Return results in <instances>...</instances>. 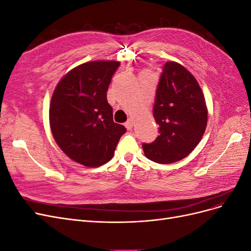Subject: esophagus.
<instances>
[{
    "instance_id": "obj_1",
    "label": "esophagus",
    "mask_w": 251,
    "mask_h": 251,
    "mask_svg": "<svg viewBox=\"0 0 251 251\" xmlns=\"http://www.w3.org/2000/svg\"><path fill=\"white\" fill-rule=\"evenodd\" d=\"M125 126H126V127L127 128V130H132V127H133V126H134V121H133V119H128L126 123L125 124Z\"/></svg>"
}]
</instances>
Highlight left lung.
I'll return each instance as SVG.
<instances>
[{"instance_id": "1", "label": "left lung", "mask_w": 251, "mask_h": 251, "mask_svg": "<svg viewBox=\"0 0 251 251\" xmlns=\"http://www.w3.org/2000/svg\"><path fill=\"white\" fill-rule=\"evenodd\" d=\"M153 113L159 136L142 144L146 157L168 164L191 154L206 128L207 109L198 81L183 66L175 62L164 65Z\"/></svg>"}]
</instances>
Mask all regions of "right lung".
Listing matches in <instances>:
<instances>
[{
	"label": "right lung",
	"instance_id": "right-lung-1",
	"mask_svg": "<svg viewBox=\"0 0 251 251\" xmlns=\"http://www.w3.org/2000/svg\"><path fill=\"white\" fill-rule=\"evenodd\" d=\"M118 62L95 60L74 68L58 82L49 109L52 135L72 160L100 166L110 161L126 128L113 121L107 91Z\"/></svg>",
	"mask_w": 251,
	"mask_h": 251
}]
</instances>
